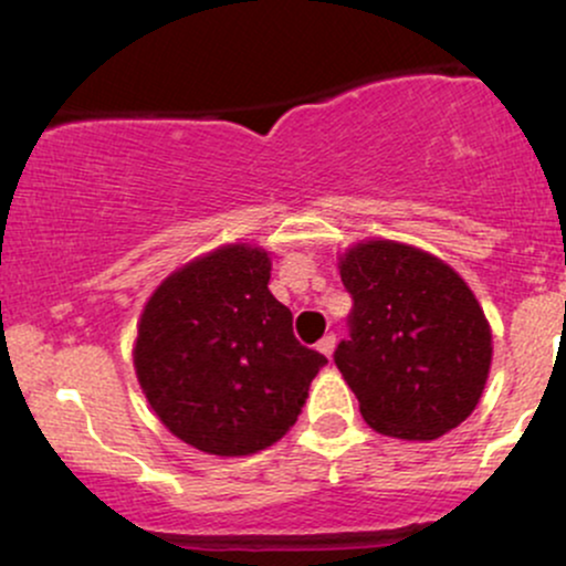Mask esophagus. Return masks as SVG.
I'll return each mask as SVG.
<instances>
[{
  "label": "esophagus",
  "instance_id": "esophagus-1",
  "mask_svg": "<svg viewBox=\"0 0 566 566\" xmlns=\"http://www.w3.org/2000/svg\"><path fill=\"white\" fill-rule=\"evenodd\" d=\"M316 348H319L322 354L329 359V356H333V350H335V335H324L322 340H319V346H316Z\"/></svg>",
  "mask_w": 566,
  "mask_h": 566
}]
</instances>
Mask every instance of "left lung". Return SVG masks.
Returning <instances> with one entry per match:
<instances>
[{
    "instance_id": "1",
    "label": "left lung",
    "mask_w": 566,
    "mask_h": 566,
    "mask_svg": "<svg viewBox=\"0 0 566 566\" xmlns=\"http://www.w3.org/2000/svg\"><path fill=\"white\" fill-rule=\"evenodd\" d=\"M354 297L335 365L378 433L431 441L476 409L492 329L465 279L431 252L367 239L337 258Z\"/></svg>"
}]
</instances>
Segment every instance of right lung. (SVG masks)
I'll list each match as a JSON object with an SVG mask.
<instances>
[{"label": "right lung", "instance_id": "1", "mask_svg": "<svg viewBox=\"0 0 566 566\" xmlns=\"http://www.w3.org/2000/svg\"><path fill=\"white\" fill-rule=\"evenodd\" d=\"M271 255L237 242L175 269L138 322L133 365L172 437L218 458L255 454L295 426L327 365L271 295Z\"/></svg>", "mask_w": 566, "mask_h": 566}]
</instances>
